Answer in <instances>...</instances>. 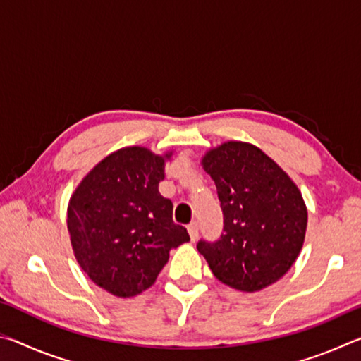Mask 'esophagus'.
I'll return each instance as SVG.
<instances>
[{"label":"esophagus","instance_id":"obj_1","mask_svg":"<svg viewBox=\"0 0 361 361\" xmlns=\"http://www.w3.org/2000/svg\"><path fill=\"white\" fill-rule=\"evenodd\" d=\"M188 232H189V237H191V240L194 242L199 237V224L195 221H192L191 224H188Z\"/></svg>","mask_w":361,"mask_h":361}]
</instances>
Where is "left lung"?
Masks as SVG:
<instances>
[{
  "label": "left lung",
  "mask_w": 361,
  "mask_h": 361,
  "mask_svg": "<svg viewBox=\"0 0 361 361\" xmlns=\"http://www.w3.org/2000/svg\"><path fill=\"white\" fill-rule=\"evenodd\" d=\"M224 215L216 242L197 250L219 282L259 291L282 279L301 253L307 207L296 183L258 146L226 142L202 157Z\"/></svg>",
  "instance_id": "obj_1"
}]
</instances>
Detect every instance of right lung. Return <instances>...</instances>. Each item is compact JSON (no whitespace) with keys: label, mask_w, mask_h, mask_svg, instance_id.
<instances>
[{"label":"right lung","mask_w":361,"mask_h":361,"mask_svg":"<svg viewBox=\"0 0 361 361\" xmlns=\"http://www.w3.org/2000/svg\"><path fill=\"white\" fill-rule=\"evenodd\" d=\"M173 152L127 146L97 164L71 194L66 224L75 258L100 288L118 298L148 290L172 248L189 242L159 192Z\"/></svg>","instance_id":"add662e5"}]
</instances>
